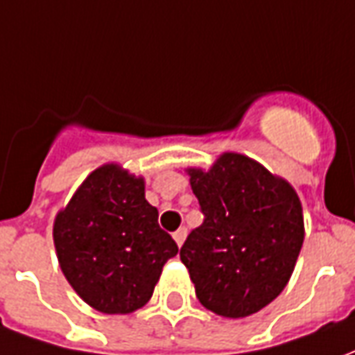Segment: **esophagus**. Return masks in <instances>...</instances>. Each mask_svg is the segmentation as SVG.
Masks as SVG:
<instances>
[{
	"label": "esophagus",
	"mask_w": 355,
	"mask_h": 355,
	"mask_svg": "<svg viewBox=\"0 0 355 355\" xmlns=\"http://www.w3.org/2000/svg\"><path fill=\"white\" fill-rule=\"evenodd\" d=\"M186 234H188V232H186V228H178V230L175 232V234H173V238H175V241H177V245H178V247H180V245H182V243H184Z\"/></svg>",
	"instance_id": "34e87169"
}]
</instances>
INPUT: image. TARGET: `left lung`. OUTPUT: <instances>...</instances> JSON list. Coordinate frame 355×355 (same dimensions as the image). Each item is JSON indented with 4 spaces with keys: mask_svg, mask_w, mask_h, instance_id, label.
Returning a JSON list of instances; mask_svg holds the SVG:
<instances>
[{
    "mask_svg": "<svg viewBox=\"0 0 355 355\" xmlns=\"http://www.w3.org/2000/svg\"><path fill=\"white\" fill-rule=\"evenodd\" d=\"M186 173L205 215L180 249L196 297L223 318L257 313L289 283L304 241L295 188L236 152Z\"/></svg>",
    "mask_w": 355,
    "mask_h": 355,
    "instance_id": "1",
    "label": "left lung"
}]
</instances>
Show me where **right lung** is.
Returning <instances> with one entry per match:
<instances>
[{"instance_id":"add662e5","label":"right lung","mask_w":355,"mask_h":355,"mask_svg":"<svg viewBox=\"0 0 355 355\" xmlns=\"http://www.w3.org/2000/svg\"><path fill=\"white\" fill-rule=\"evenodd\" d=\"M62 274L91 308L131 313L152 298L163 264L178 253L144 196V177L117 163L94 169L55 216Z\"/></svg>"}]
</instances>
